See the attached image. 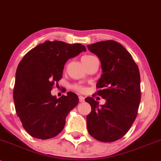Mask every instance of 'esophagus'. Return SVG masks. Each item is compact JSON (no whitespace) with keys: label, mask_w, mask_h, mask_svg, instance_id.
Wrapping results in <instances>:
<instances>
[{"label":"esophagus","mask_w":161,"mask_h":161,"mask_svg":"<svg viewBox=\"0 0 161 161\" xmlns=\"http://www.w3.org/2000/svg\"><path fill=\"white\" fill-rule=\"evenodd\" d=\"M79 102H80V103H82V102L85 101V97H82V96H79Z\"/></svg>","instance_id":"esophagus-1"}]
</instances>
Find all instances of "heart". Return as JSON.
Wrapping results in <instances>:
<instances>
[{"instance_id": "heart-1", "label": "heart", "mask_w": 161, "mask_h": 161, "mask_svg": "<svg viewBox=\"0 0 161 161\" xmlns=\"http://www.w3.org/2000/svg\"><path fill=\"white\" fill-rule=\"evenodd\" d=\"M92 58H94V56H92V55H85L82 58V62L88 61L89 60L92 59ZM74 88H75V90L79 91V92H84V91H85V88H83L82 86H75Z\"/></svg>"}]
</instances>
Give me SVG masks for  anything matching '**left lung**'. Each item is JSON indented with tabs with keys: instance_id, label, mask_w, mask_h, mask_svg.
Here are the masks:
<instances>
[{
	"instance_id": "1",
	"label": "left lung",
	"mask_w": 161,
	"mask_h": 161,
	"mask_svg": "<svg viewBox=\"0 0 161 161\" xmlns=\"http://www.w3.org/2000/svg\"><path fill=\"white\" fill-rule=\"evenodd\" d=\"M99 58L102 75L97 83V94L106 100L100 106L93 97L86 101L92 106L87 115L89 134L97 140L111 142L121 139L134 122L141 99L138 66L121 44L106 40L88 45Z\"/></svg>"
}]
</instances>
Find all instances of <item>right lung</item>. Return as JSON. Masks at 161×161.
<instances>
[{"instance_id": "right-lung-1", "label": "right lung", "mask_w": 161, "mask_h": 161, "mask_svg": "<svg viewBox=\"0 0 161 161\" xmlns=\"http://www.w3.org/2000/svg\"><path fill=\"white\" fill-rule=\"evenodd\" d=\"M86 51L82 44L47 40L29 51L19 64L13 99L23 127L31 136L50 139L64 129L66 118L79 103V97L69 92L58 99L51 91L62 78L67 60Z\"/></svg>"}]
</instances>
